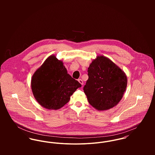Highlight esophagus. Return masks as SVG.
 Segmentation results:
<instances>
[{
  "mask_svg": "<svg viewBox=\"0 0 155 155\" xmlns=\"http://www.w3.org/2000/svg\"><path fill=\"white\" fill-rule=\"evenodd\" d=\"M78 82L82 85H83V84H84V82H83V81L82 80V79H78Z\"/></svg>",
  "mask_w": 155,
  "mask_h": 155,
  "instance_id": "1",
  "label": "esophagus"
}]
</instances>
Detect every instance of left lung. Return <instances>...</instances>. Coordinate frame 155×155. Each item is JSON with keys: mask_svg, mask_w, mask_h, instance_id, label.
<instances>
[{"mask_svg": "<svg viewBox=\"0 0 155 155\" xmlns=\"http://www.w3.org/2000/svg\"><path fill=\"white\" fill-rule=\"evenodd\" d=\"M88 79L84 87L89 103L96 110L116 106L127 87L125 73L109 58L98 55L88 68Z\"/></svg>", "mask_w": 155, "mask_h": 155, "instance_id": "obj_1", "label": "left lung"}]
</instances>
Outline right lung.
Returning <instances> with one entry per match:
<instances>
[{
	"mask_svg": "<svg viewBox=\"0 0 155 155\" xmlns=\"http://www.w3.org/2000/svg\"><path fill=\"white\" fill-rule=\"evenodd\" d=\"M62 61L54 55L48 57L31 77L34 97L45 109L58 110L67 104L81 84L67 73Z\"/></svg>",
	"mask_w": 155,
	"mask_h": 155,
	"instance_id": "1",
	"label": "right lung"
}]
</instances>
